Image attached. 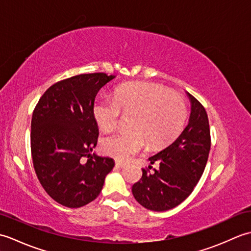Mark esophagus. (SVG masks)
Wrapping results in <instances>:
<instances>
[{
    "label": "esophagus",
    "instance_id": "1",
    "mask_svg": "<svg viewBox=\"0 0 251 251\" xmlns=\"http://www.w3.org/2000/svg\"><path fill=\"white\" fill-rule=\"evenodd\" d=\"M115 165H116L117 167H120V168H123V167L125 166V164H124V163H122V162H120V161H116V162H115Z\"/></svg>",
    "mask_w": 251,
    "mask_h": 251
}]
</instances>
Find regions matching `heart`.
I'll use <instances>...</instances> for the list:
<instances>
[{"instance_id":"b5f03b06","label":"heart","mask_w":251,"mask_h":251,"mask_svg":"<svg viewBox=\"0 0 251 251\" xmlns=\"http://www.w3.org/2000/svg\"><path fill=\"white\" fill-rule=\"evenodd\" d=\"M100 128L109 130L119 126L125 115H130V130H119L101 140L108 155L126 161L145 148H161L174 141L182 131L188 108L182 96L162 85L147 82L124 84L116 88L114 98L100 96L93 108Z\"/></svg>"}]
</instances>
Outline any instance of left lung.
Returning a JSON list of instances; mask_svg holds the SVG:
<instances>
[{"mask_svg":"<svg viewBox=\"0 0 251 251\" xmlns=\"http://www.w3.org/2000/svg\"><path fill=\"white\" fill-rule=\"evenodd\" d=\"M191 115L188 126L172 145L149 158L151 164L142 169L141 179L132 185L136 201L147 209L165 211L181 204L199 182L210 150V129L204 106L188 94Z\"/></svg>","mask_w":251,"mask_h":251,"instance_id":"left-lung-1","label":"left lung"}]
</instances>
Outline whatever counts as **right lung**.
<instances>
[{
    "instance_id": "1",
    "label": "right lung",
    "mask_w": 251,
    "mask_h": 251,
    "mask_svg": "<svg viewBox=\"0 0 251 251\" xmlns=\"http://www.w3.org/2000/svg\"><path fill=\"white\" fill-rule=\"evenodd\" d=\"M113 78L89 73L62 79L35 105L30 134L32 162L46 193L62 206L78 208L93 201L114 167L112 158L90 154L99 135L93 113L95 97Z\"/></svg>"
}]
</instances>
